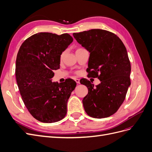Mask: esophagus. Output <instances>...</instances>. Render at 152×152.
<instances>
[{
  "instance_id": "34e87169",
  "label": "esophagus",
  "mask_w": 152,
  "mask_h": 152,
  "mask_svg": "<svg viewBox=\"0 0 152 152\" xmlns=\"http://www.w3.org/2000/svg\"><path fill=\"white\" fill-rule=\"evenodd\" d=\"M75 81L76 82L77 84H80V80L79 79H75Z\"/></svg>"
}]
</instances>
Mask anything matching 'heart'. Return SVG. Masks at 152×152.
Instances as JSON below:
<instances>
[{
  "mask_svg": "<svg viewBox=\"0 0 152 152\" xmlns=\"http://www.w3.org/2000/svg\"><path fill=\"white\" fill-rule=\"evenodd\" d=\"M63 54H61V57H63Z\"/></svg>",
  "mask_w": 152,
  "mask_h": 152,
  "instance_id": "1",
  "label": "heart"
}]
</instances>
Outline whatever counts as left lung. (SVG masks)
Instances as JSON below:
<instances>
[{"label": "left lung", "mask_w": 152, "mask_h": 152, "mask_svg": "<svg viewBox=\"0 0 152 152\" xmlns=\"http://www.w3.org/2000/svg\"><path fill=\"white\" fill-rule=\"evenodd\" d=\"M73 37L90 53L87 72L101 83L94 87L86 79L80 82L88 88L82 100L89 116L102 118L115 113L126 98L131 86V63L125 45L118 36L101 29H92Z\"/></svg>", "instance_id": "8db88e82"}]
</instances>
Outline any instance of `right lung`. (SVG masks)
Wrapping results in <instances>:
<instances>
[{
    "label": "right lung",
    "instance_id": "1",
    "mask_svg": "<svg viewBox=\"0 0 152 152\" xmlns=\"http://www.w3.org/2000/svg\"><path fill=\"white\" fill-rule=\"evenodd\" d=\"M73 42L68 34L40 32L24 41L16 61L17 84L30 114L44 123L61 121L67 112V102L76 82H52L53 70L59 68L62 53Z\"/></svg>",
    "mask_w": 152,
    "mask_h": 152
}]
</instances>
